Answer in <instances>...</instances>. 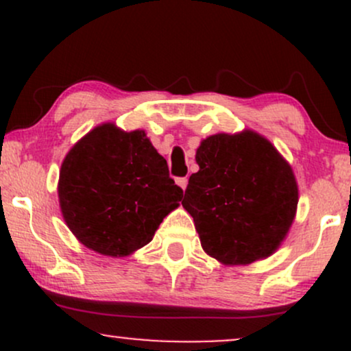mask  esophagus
<instances>
[{
	"mask_svg": "<svg viewBox=\"0 0 351 351\" xmlns=\"http://www.w3.org/2000/svg\"><path fill=\"white\" fill-rule=\"evenodd\" d=\"M176 184H178V186H180L181 189H186V186H188V178H176Z\"/></svg>",
	"mask_w": 351,
	"mask_h": 351,
	"instance_id": "1",
	"label": "esophagus"
}]
</instances>
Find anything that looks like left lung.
Wrapping results in <instances>:
<instances>
[{"label":"left lung","instance_id":"left-lung-1","mask_svg":"<svg viewBox=\"0 0 351 351\" xmlns=\"http://www.w3.org/2000/svg\"><path fill=\"white\" fill-rule=\"evenodd\" d=\"M199 170L181 201L201 247L224 265L272 256L295 219L299 186L287 160L254 130L216 134L196 150Z\"/></svg>","mask_w":351,"mask_h":351}]
</instances>
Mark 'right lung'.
Returning a JSON list of instances; mask_svg holds the SVG:
<instances>
[{"label": "right lung", "mask_w": 351, "mask_h": 351, "mask_svg": "<svg viewBox=\"0 0 351 351\" xmlns=\"http://www.w3.org/2000/svg\"><path fill=\"white\" fill-rule=\"evenodd\" d=\"M59 206L80 244L108 257H127L155 236L180 206L183 189L145 130L107 122L92 128L60 165Z\"/></svg>", "instance_id": "right-lung-1"}]
</instances>
